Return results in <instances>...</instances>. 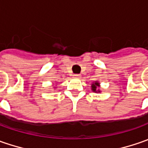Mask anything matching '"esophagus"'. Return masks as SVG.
I'll use <instances>...</instances> for the list:
<instances>
[{"instance_id": "esophagus-1", "label": "esophagus", "mask_w": 148, "mask_h": 148, "mask_svg": "<svg viewBox=\"0 0 148 148\" xmlns=\"http://www.w3.org/2000/svg\"><path fill=\"white\" fill-rule=\"evenodd\" d=\"M74 77H75V78H81V75L76 74V75H74Z\"/></svg>"}]
</instances>
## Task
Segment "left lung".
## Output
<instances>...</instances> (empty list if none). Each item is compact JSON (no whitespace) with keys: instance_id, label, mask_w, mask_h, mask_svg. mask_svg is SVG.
I'll use <instances>...</instances> for the list:
<instances>
[{"instance_id":"8db88e82","label":"left lung","mask_w":148,"mask_h":148,"mask_svg":"<svg viewBox=\"0 0 148 148\" xmlns=\"http://www.w3.org/2000/svg\"><path fill=\"white\" fill-rule=\"evenodd\" d=\"M100 86H99V82L98 81H95L94 82L91 84V90L93 91V92H95V93H97V92H100V90L98 89Z\"/></svg>"}]
</instances>
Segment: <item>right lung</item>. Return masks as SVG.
I'll list each match as a JSON object with an SVG mask.
<instances>
[{
    "mask_svg": "<svg viewBox=\"0 0 148 148\" xmlns=\"http://www.w3.org/2000/svg\"><path fill=\"white\" fill-rule=\"evenodd\" d=\"M54 88H57V87H54Z\"/></svg>",
    "mask_w": 148,
    "mask_h": 148,
    "instance_id": "obj_1",
    "label": "right lung"
}]
</instances>
